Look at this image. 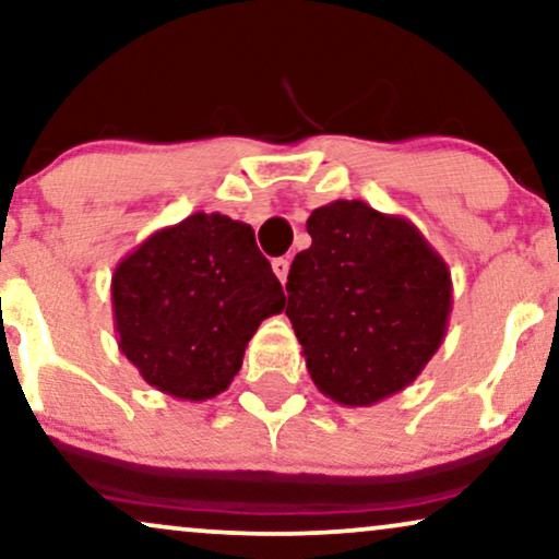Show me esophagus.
Instances as JSON below:
<instances>
[{
  "label": "esophagus",
  "instance_id": "esophagus-1",
  "mask_svg": "<svg viewBox=\"0 0 559 559\" xmlns=\"http://www.w3.org/2000/svg\"><path fill=\"white\" fill-rule=\"evenodd\" d=\"M273 273L278 275L281 284H286V275H288V258H275V260H273Z\"/></svg>",
  "mask_w": 559,
  "mask_h": 559
}]
</instances>
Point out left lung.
Returning a JSON list of instances; mask_svg holds the SVG:
<instances>
[{
	"label": "left lung",
	"mask_w": 559,
	"mask_h": 559,
	"mask_svg": "<svg viewBox=\"0 0 559 559\" xmlns=\"http://www.w3.org/2000/svg\"><path fill=\"white\" fill-rule=\"evenodd\" d=\"M288 271L286 317L324 397L369 407L413 384L441 348L451 271L405 216L332 201Z\"/></svg>",
	"instance_id": "left-lung-1"
}]
</instances>
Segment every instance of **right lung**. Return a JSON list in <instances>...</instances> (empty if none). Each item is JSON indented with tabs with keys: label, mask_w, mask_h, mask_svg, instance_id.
<instances>
[{
	"label": "right lung",
	"mask_w": 559,
	"mask_h": 559,
	"mask_svg": "<svg viewBox=\"0 0 559 559\" xmlns=\"http://www.w3.org/2000/svg\"><path fill=\"white\" fill-rule=\"evenodd\" d=\"M118 348L175 400H214L242 369L250 337L286 296L250 224L190 214L157 229L110 281Z\"/></svg>",
	"instance_id": "add662e5"
}]
</instances>
